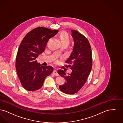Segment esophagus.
<instances>
[{"label":"esophagus","instance_id":"obj_1","mask_svg":"<svg viewBox=\"0 0 123 123\" xmlns=\"http://www.w3.org/2000/svg\"><path fill=\"white\" fill-rule=\"evenodd\" d=\"M53 74L54 75H55V76H59V74H58V73H57V70H56V69H55L54 70V71L53 72Z\"/></svg>","mask_w":123,"mask_h":123}]
</instances>
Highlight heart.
<instances>
[{"mask_svg": "<svg viewBox=\"0 0 123 123\" xmlns=\"http://www.w3.org/2000/svg\"><path fill=\"white\" fill-rule=\"evenodd\" d=\"M59 37L62 45L66 44L68 45L70 43V39L67 33L66 32H62L61 33L59 36Z\"/></svg>", "mask_w": 123, "mask_h": 123, "instance_id": "1", "label": "heart"}]
</instances>
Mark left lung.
<instances>
[{
    "label": "left lung",
    "instance_id": "8db88e82",
    "mask_svg": "<svg viewBox=\"0 0 123 123\" xmlns=\"http://www.w3.org/2000/svg\"><path fill=\"white\" fill-rule=\"evenodd\" d=\"M74 46L65 65L72 70L71 74L59 69V74L64 78L65 83L59 86L62 92L68 94L77 92L86 82L92 68V54L89 42L84 36L75 30H71Z\"/></svg>",
    "mask_w": 123,
    "mask_h": 123
}]
</instances>
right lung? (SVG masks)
<instances>
[{
	"mask_svg": "<svg viewBox=\"0 0 123 123\" xmlns=\"http://www.w3.org/2000/svg\"><path fill=\"white\" fill-rule=\"evenodd\" d=\"M58 32L39 27L27 34L20 45L16 57V68L23 87L29 91L42 87L46 78L53 71L50 66H42L37 58L44 51L49 39Z\"/></svg>",
	"mask_w": 123,
	"mask_h": 123,
	"instance_id": "obj_1",
	"label": "right lung"
}]
</instances>
